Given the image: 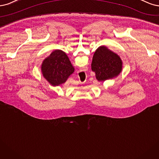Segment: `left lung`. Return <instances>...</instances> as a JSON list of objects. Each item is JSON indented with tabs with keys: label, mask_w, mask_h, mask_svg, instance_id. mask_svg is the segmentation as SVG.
<instances>
[{
	"label": "left lung",
	"mask_w": 159,
	"mask_h": 159,
	"mask_svg": "<svg viewBox=\"0 0 159 159\" xmlns=\"http://www.w3.org/2000/svg\"><path fill=\"white\" fill-rule=\"evenodd\" d=\"M91 68L98 81H105L118 75L122 70V61L116 53L104 46H100L95 52Z\"/></svg>",
	"instance_id": "8db88e82"
}]
</instances>
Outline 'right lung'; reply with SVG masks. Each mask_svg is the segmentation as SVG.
Wrapping results in <instances>:
<instances>
[{
	"mask_svg": "<svg viewBox=\"0 0 159 159\" xmlns=\"http://www.w3.org/2000/svg\"><path fill=\"white\" fill-rule=\"evenodd\" d=\"M74 70L67 55L61 50L54 51L42 65L43 76L53 86L64 83Z\"/></svg>",
	"mask_w": 159,
	"mask_h": 159,
	"instance_id": "obj_1",
	"label": "right lung"
}]
</instances>
